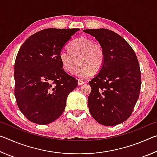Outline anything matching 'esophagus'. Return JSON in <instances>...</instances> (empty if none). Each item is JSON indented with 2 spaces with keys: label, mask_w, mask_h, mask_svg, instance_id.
<instances>
[{
  "label": "esophagus",
  "mask_w": 157,
  "mask_h": 157,
  "mask_svg": "<svg viewBox=\"0 0 157 157\" xmlns=\"http://www.w3.org/2000/svg\"><path fill=\"white\" fill-rule=\"evenodd\" d=\"M84 84V82L82 81V79H78V85L79 86H82V85H83Z\"/></svg>",
  "instance_id": "esophagus-1"
}]
</instances>
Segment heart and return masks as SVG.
Here are the masks:
<instances>
[{"label": "heart", "mask_w": 157, "mask_h": 157, "mask_svg": "<svg viewBox=\"0 0 157 157\" xmlns=\"http://www.w3.org/2000/svg\"><path fill=\"white\" fill-rule=\"evenodd\" d=\"M59 58L63 70L67 73H72L78 62L74 74L85 79L101 70L105 62V52L101 44L82 36L69 44L68 50H61Z\"/></svg>", "instance_id": "heart-1"}]
</instances>
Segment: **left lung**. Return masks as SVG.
Masks as SVG:
<instances>
[{
	"label": "left lung",
	"instance_id": "8db88e82",
	"mask_svg": "<svg viewBox=\"0 0 157 157\" xmlns=\"http://www.w3.org/2000/svg\"><path fill=\"white\" fill-rule=\"evenodd\" d=\"M83 31L94 36L105 52L102 68L89 82L90 113L103 125L123 123L139 97L141 75L136 55L123 37L113 31L104 28Z\"/></svg>",
	"mask_w": 157,
	"mask_h": 157
}]
</instances>
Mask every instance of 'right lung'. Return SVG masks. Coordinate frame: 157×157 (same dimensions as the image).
Instances as JSON below:
<instances>
[{"label": "right lung", "mask_w": 157, "mask_h": 157, "mask_svg": "<svg viewBox=\"0 0 157 157\" xmlns=\"http://www.w3.org/2000/svg\"><path fill=\"white\" fill-rule=\"evenodd\" d=\"M79 29H44L21 46L14 64V95L20 111L33 123L47 124L63 112L78 80L62 68L59 54Z\"/></svg>", "instance_id": "add662e5"}]
</instances>
